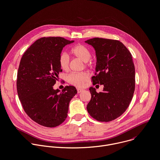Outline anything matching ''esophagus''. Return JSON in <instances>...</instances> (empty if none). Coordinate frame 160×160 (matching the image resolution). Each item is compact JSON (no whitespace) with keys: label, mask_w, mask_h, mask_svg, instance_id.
Returning a JSON list of instances; mask_svg holds the SVG:
<instances>
[{"label":"esophagus","mask_w":160,"mask_h":160,"mask_svg":"<svg viewBox=\"0 0 160 160\" xmlns=\"http://www.w3.org/2000/svg\"><path fill=\"white\" fill-rule=\"evenodd\" d=\"M83 91V89H82V88H77V92H78V93H80L82 92Z\"/></svg>","instance_id":"obj_1"}]
</instances>
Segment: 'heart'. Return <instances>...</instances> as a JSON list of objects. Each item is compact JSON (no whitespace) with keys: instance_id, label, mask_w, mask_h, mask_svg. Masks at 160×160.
Returning a JSON list of instances; mask_svg holds the SVG:
<instances>
[{"instance_id":"heart-1","label":"heart","mask_w":160,"mask_h":160,"mask_svg":"<svg viewBox=\"0 0 160 160\" xmlns=\"http://www.w3.org/2000/svg\"><path fill=\"white\" fill-rule=\"evenodd\" d=\"M70 53L73 56L81 59L85 62V66L88 67L92 64V62L90 60L91 58V52L90 50L83 45L78 44L72 48ZM58 63L60 68L67 71L69 68L70 58L68 55L65 53H62L59 56ZM90 78V73L88 72H72L68 74L67 77V82L77 87H82L85 85L86 82Z\"/></svg>"}]
</instances>
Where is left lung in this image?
Wrapping results in <instances>:
<instances>
[{
    "mask_svg": "<svg viewBox=\"0 0 160 160\" xmlns=\"http://www.w3.org/2000/svg\"><path fill=\"white\" fill-rule=\"evenodd\" d=\"M85 43L95 50L97 63L93 85H103L102 92L91 87L92 98L87 109L99 122H108L121 116L128 108L135 88V68L132 55L121 42L93 38Z\"/></svg>",
    "mask_w": 160,
    "mask_h": 160,
    "instance_id": "8db88e82",
    "label": "left lung"
}]
</instances>
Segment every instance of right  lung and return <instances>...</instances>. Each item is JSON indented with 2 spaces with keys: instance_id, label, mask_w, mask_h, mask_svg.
Here are the masks:
<instances>
[{
  "instance_id": "obj_1",
  "label": "right lung",
  "mask_w": 160,
  "mask_h": 160,
  "mask_svg": "<svg viewBox=\"0 0 160 160\" xmlns=\"http://www.w3.org/2000/svg\"><path fill=\"white\" fill-rule=\"evenodd\" d=\"M73 42L59 37L40 38L20 60L17 79L18 98L27 115L43 127L62 124L67 117L69 103L77 93L73 86H66L62 92L53 87L62 72L59 56L63 48Z\"/></svg>"
}]
</instances>
